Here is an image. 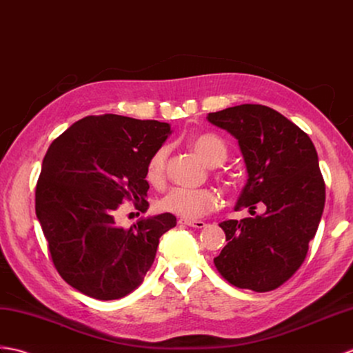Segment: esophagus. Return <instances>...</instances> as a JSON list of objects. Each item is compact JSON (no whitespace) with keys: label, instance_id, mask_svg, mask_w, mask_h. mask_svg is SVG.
Wrapping results in <instances>:
<instances>
[{"label":"esophagus","instance_id":"34e87169","mask_svg":"<svg viewBox=\"0 0 353 353\" xmlns=\"http://www.w3.org/2000/svg\"><path fill=\"white\" fill-rule=\"evenodd\" d=\"M178 223L179 225H185V226H192V228H198V230L203 228V226L207 225L203 221H187V219H179Z\"/></svg>","mask_w":353,"mask_h":353}]
</instances>
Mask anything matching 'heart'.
<instances>
[{
  "instance_id": "obj_1",
  "label": "heart",
  "mask_w": 353,
  "mask_h": 353,
  "mask_svg": "<svg viewBox=\"0 0 353 353\" xmlns=\"http://www.w3.org/2000/svg\"><path fill=\"white\" fill-rule=\"evenodd\" d=\"M189 145L196 152L199 159L210 168L221 166L228 159V148L223 140L213 134V132H199L189 139ZM168 148L161 146L157 150L148 161L146 168V179L150 183H160L164 176L168 160ZM219 205L217 193L210 189H176L169 190L160 199L159 207L163 211H168L175 216H179L187 221H194L203 214L210 213Z\"/></svg>"
}]
</instances>
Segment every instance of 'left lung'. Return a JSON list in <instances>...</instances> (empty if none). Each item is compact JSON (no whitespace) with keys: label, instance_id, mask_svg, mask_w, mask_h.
Masks as SVG:
<instances>
[{"label":"left lung","instance_id":"1","mask_svg":"<svg viewBox=\"0 0 353 353\" xmlns=\"http://www.w3.org/2000/svg\"><path fill=\"white\" fill-rule=\"evenodd\" d=\"M207 119L237 139L248 181L236 210L263 214L225 221L226 246L214 258L230 284L270 292L301 268L325 207V181L308 134L270 107L243 104Z\"/></svg>","mask_w":353,"mask_h":353}]
</instances>
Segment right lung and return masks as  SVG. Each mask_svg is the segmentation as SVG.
I'll return each instance as SVG.
<instances>
[{"instance_id": "add662e5", "label": "right lung", "mask_w": 353, "mask_h": 353, "mask_svg": "<svg viewBox=\"0 0 353 353\" xmlns=\"http://www.w3.org/2000/svg\"><path fill=\"white\" fill-rule=\"evenodd\" d=\"M172 134L170 125L119 114L88 116L46 151L36 185V216L60 276L99 301L130 294L154 263L159 240L176 225L163 213L130 230L114 216L123 199L148 210V161Z\"/></svg>"}]
</instances>
